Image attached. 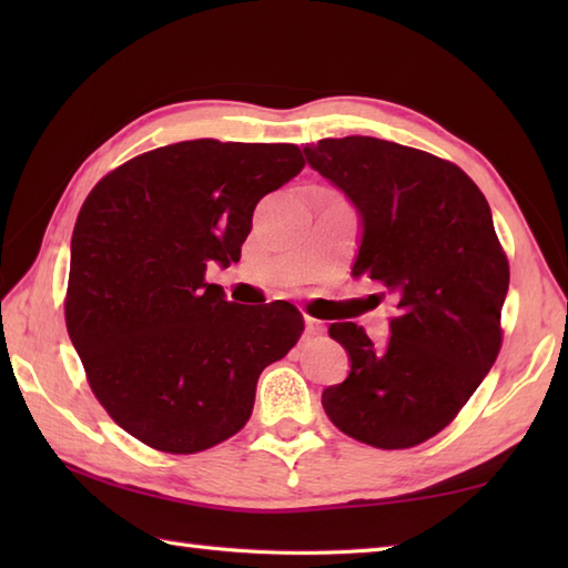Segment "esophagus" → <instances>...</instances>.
<instances>
[{
    "mask_svg": "<svg viewBox=\"0 0 568 568\" xmlns=\"http://www.w3.org/2000/svg\"><path fill=\"white\" fill-rule=\"evenodd\" d=\"M305 329H307V334H312V336H320V334H324V322L322 320H315V317H305Z\"/></svg>",
    "mask_w": 568,
    "mask_h": 568,
    "instance_id": "esophagus-1",
    "label": "esophagus"
}]
</instances>
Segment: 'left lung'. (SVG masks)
<instances>
[{
	"instance_id": "1",
	"label": "left lung",
	"mask_w": 568,
	"mask_h": 568,
	"mask_svg": "<svg viewBox=\"0 0 568 568\" xmlns=\"http://www.w3.org/2000/svg\"><path fill=\"white\" fill-rule=\"evenodd\" d=\"M307 163L352 200L361 220L354 277L395 297L390 339L332 324L352 371L322 393L348 437L409 449L442 432L496 364L510 268L484 192L437 155L373 136L322 139Z\"/></svg>"
}]
</instances>
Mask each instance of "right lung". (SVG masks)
I'll use <instances>...</instances> for the list:
<instances>
[{
  "instance_id": "right-lung-1",
  "label": "right lung",
  "mask_w": 568,
  "mask_h": 568,
  "mask_svg": "<svg viewBox=\"0 0 568 568\" xmlns=\"http://www.w3.org/2000/svg\"><path fill=\"white\" fill-rule=\"evenodd\" d=\"M303 168L295 143L197 139L92 187L70 241L65 324L94 397L131 437L197 454L248 422L261 371L305 322L281 300L229 303L204 273L239 261L258 200Z\"/></svg>"
}]
</instances>
